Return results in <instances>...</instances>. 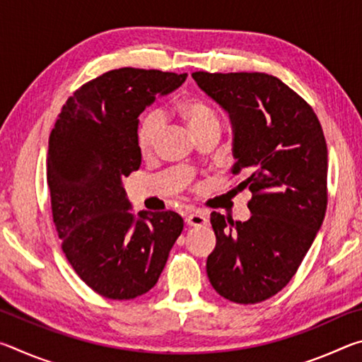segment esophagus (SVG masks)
I'll use <instances>...</instances> for the list:
<instances>
[{
	"label": "esophagus",
	"instance_id": "34e87169",
	"mask_svg": "<svg viewBox=\"0 0 362 362\" xmlns=\"http://www.w3.org/2000/svg\"><path fill=\"white\" fill-rule=\"evenodd\" d=\"M185 222L189 226H203L207 223V217L201 212H193V214H188L185 217Z\"/></svg>",
	"mask_w": 362,
	"mask_h": 362
}]
</instances>
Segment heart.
<instances>
[{
  "label": "heart",
  "instance_id": "b5f03b06",
  "mask_svg": "<svg viewBox=\"0 0 362 362\" xmlns=\"http://www.w3.org/2000/svg\"><path fill=\"white\" fill-rule=\"evenodd\" d=\"M180 113L183 118L192 127L194 134L206 129L211 126H220V116L214 110L209 103L198 99H189L180 103ZM164 126L163 115L159 112H150L146 113L142 119H140L137 131H136V142L137 148L144 156L151 155L155 151L156 145L159 142V136H161Z\"/></svg>",
  "mask_w": 362,
  "mask_h": 362
}]
</instances>
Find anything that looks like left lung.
Listing matches in <instances>:
<instances>
[{"label":"left lung","instance_id":"left-lung-1","mask_svg":"<svg viewBox=\"0 0 362 362\" xmlns=\"http://www.w3.org/2000/svg\"><path fill=\"white\" fill-rule=\"evenodd\" d=\"M192 76L230 113L233 175L246 173L247 222L211 214L216 249L206 272L235 303H259L287 286L313 244L327 209V145L315 110L267 73Z\"/></svg>","mask_w":362,"mask_h":362}]
</instances>
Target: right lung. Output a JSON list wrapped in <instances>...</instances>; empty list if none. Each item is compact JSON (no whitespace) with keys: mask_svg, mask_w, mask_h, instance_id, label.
Listing matches in <instances>:
<instances>
[{"mask_svg":"<svg viewBox=\"0 0 362 362\" xmlns=\"http://www.w3.org/2000/svg\"><path fill=\"white\" fill-rule=\"evenodd\" d=\"M185 79L187 73L110 70L76 89L52 127L46 177L54 225L71 268L102 297L148 292L183 230L174 211L134 218L121 179L142 163L139 115Z\"/></svg>","mask_w":362,"mask_h":362,"instance_id":"obj_1","label":"right lung"}]
</instances>
